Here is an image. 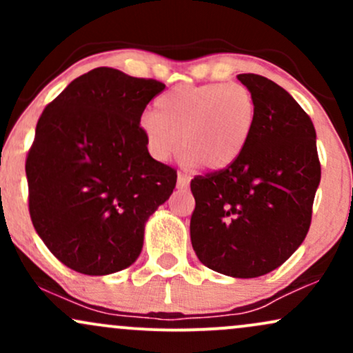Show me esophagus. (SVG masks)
I'll return each mask as SVG.
<instances>
[{"mask_svg":"<svg viewBox=\"0 0 353 353\" xmlns=\"http://www.w3.org/2000/svg\"><path fill=\"white\" fill-rule=\"evenodd\" d=\"M189 181H190V177L188 176V174H184V172L177 174V189H188Z\"/></svg>","mask_w":353,"mask_h":353,"instance_id":"obj_1","label":"esophagus"}]
</instances>
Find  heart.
<instances>
[{
    "mask_svg": "<svg viewBox=\"0 0 353 353\" xmlns=\"http://www.w3.org/2000/svg\"><path fill=\"white\" fill-rule=\"evenodd\" d=\"M257 123V103L244 84L177 86L154 101V114L141 119L151 156L168 161L179 148L188 164L228 169L244 154Z\"/></svg>",
    "mask_w": 353,
    "mask_h": 353,
    "instance_id": "heart-1",
    "label": "heart"
}]
</instances>
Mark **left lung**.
Returning <instances> with one entry per match:
<instances>
[{"mask_svg": "<svg viewBox=\"0 0 353 353\" xmlns=\"http://www.w3.org/2000/svg\"><path fill=\"white\" fill-rule=\"evenodd\" d=\"M237 78L254 94L257 123L237 163L190 181V242L209 269L252 279L282 265L305 239L320 161L297 101L264 76Z\"/></svg>", "mask_w": 353, "mask_h": 353, "instance_id": "obj_1", "label": "left lung"}]
</instances>
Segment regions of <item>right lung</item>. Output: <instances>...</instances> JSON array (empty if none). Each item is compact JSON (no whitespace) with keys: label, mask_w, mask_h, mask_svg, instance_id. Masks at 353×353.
Instances as JSON below:
<instances>
[{"label":"right lung","mask_w":353,"mask_h":353,"mask_svg":"<svg viewBox=\"0 0 353 353\" xmlns=\"http://www.w3.org/2000/svg\"><path fill=\"white\" fill-rule=\"evenodd\" d=\"M165 84L96 68L44 108L26 157L28 205L38 236L64 265L108 275L139 257L144 224L176 188L141 131Z\"/></svg>","instance_id":"add662e5"}]
</instances>
